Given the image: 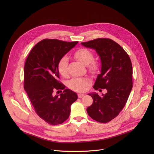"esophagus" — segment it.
Instances as JSON below:
<instances>
[{
  "instance_id": "34e87169",
  "label": "esophagus",
  "mask_w": 154,
  "mask_h": 154,
  "mask_svg": "<svg viewBox=\"0 0 154 154\" xmlns=\"http://www.w3.org/2000/svg\"><path fill=\"white\" fill-rule=\"evenodd\" d=\"M84 96V94H78V97L79 98H82Z\"/></svg>"
}]
</instances>
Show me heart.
Returning <instances> with one entry per match:
<instances>
[{
  "label": "heart",
  "mask_w": 154,
  "mask_h": 154,
  "mask_svg": "<svg viewBox=\"0 0 154 154\" xmlns=\"http://www.w3.org/2000/svg\"><path fill=\"white\" fill-rule=\"evenodd\" d=\"M74 57L75 59L87 66L91 72H94L97 69L98 65L93 61L94 54L91 51L86 48H80L74 53ZM68 63L69 59L67 56L62 57L58 63V71L64 77H67L69 75ZM88 83L89 79L87 78H74L70 80L69 85L74 91L82 92L85 91Z\"/></svg>",
  "instance_id": "b5f03b06"
}]
</instances>
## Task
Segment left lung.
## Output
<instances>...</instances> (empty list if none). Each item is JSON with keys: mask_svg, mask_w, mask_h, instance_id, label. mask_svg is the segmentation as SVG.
<instances>
[{"mask_svg": "<svg viewBox=\"0 0 154 154\" xmlns=\"http://www.w3.org/2000/svg\"><path fill=\"white\" fill-rule=\"evenodd\" d=\"M81 44L95 50L101 60V72L97 75L95 90L106 88L107 93L88 94L93 103L87 109L92 119L107 123L116 118L123 109L132 88V66L124 48L110 38H99Z\"/></svg>", "mask_w": 154, "mask_h": 154, "instance_id": "obj_1", "label": "left lung"}]
</instances>
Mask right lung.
<instances>
[{
	"label": "right lung",
	"instance_id": "obj_1",
	"mask_svg": "<svg viewBox=\"0 0 154 154\" xmlns=\"http://www.w3.org/2000/svg\"><path fill=\"white\" fill-rule=\"evenodd\" d=\"M57 39H44L30 52L24 66V89L37 114L48 124H62L69 117L71 105L77 100L75 92L65 88L58 80V63L77 44ZM63 90L58 96L55 90Z\"/></svg>",
	"mask_w": 154,
	"mask_h": 154
}]
</instances>
